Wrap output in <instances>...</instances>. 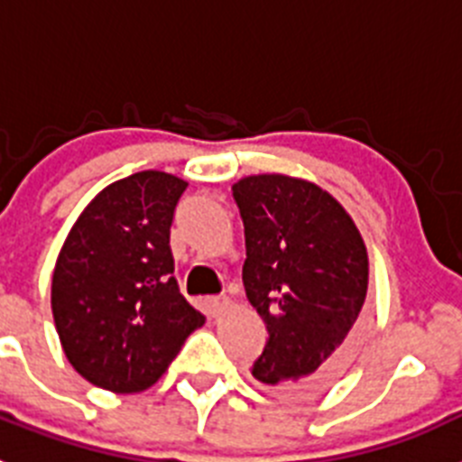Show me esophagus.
I'll list each match as a JSON object with an SVG mask.
<instances>
[{
  "instance_id": "1",
  "label": "esophagus",
  "mask_w": 462,
  "mask_h": 462,
  "mask_svg": "<svg viewBox=\"0 0 462 462\" xmlns=\"http://www.w3.org/2000/svg\"><path fill=\"white\" fill-rule=\"evenodd\" d=\"M228 305H231L228 296H215V298H210V300H208V310H210L212 317H219V314L226 312Z\"/></svg>"
}]
</instances>
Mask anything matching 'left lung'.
Segmentation results:
<instances>
[{
    "label": "left lung",
    "instance_id": "1",
    "mask_svg": "<svg viewBox=\"0 0 462 462\" xmlns=\"http://www.w3.org/2000/svg\"><path fill=\"white\" fill-rule=\"evenodd\" d=\"M245 224L243 284L266 321L252 374L303 398L336 382L363 337L368 250L337 199L303 178L245 175L234 185Z\"/></svg>",
    "mask_w": 462,
    "mask_h": 462
}]
</instances>
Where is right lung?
Here are the masks:
<instances>
[{"label": "right lung", "mask_w": 462, "mask_h": 462, "mask_svg": "<svg viewBox=\"0 0 462 462\" xmlns=\"http://www.w3.org/2000/svg\"><path fill=\"white\" fill-rule=\"evenodd\" d=\"M185 189L164 171L116 180L85 206L57 254V336L73 370L99 389H150L206 324L173 277L171 222Z\"/></svg>", "instance_id": "right-lung-1"}]
</instances>
